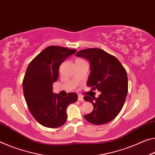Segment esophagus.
I'll list each match as a JSON object with an SVG mask.
<instances>
[{"instance_id": "esophagus-1", "label": "esophagus", "mask_w": 155, "mask_h": 155, "mask_svg": "<svg viewBox=\"0 0 155 155\" xmlns=\"http://www.w3.org/2000/svg\"><path fill=\"white\" fill-rule=\"evenodd\" d=\"M78 100L80 101H84V99H83V97L81 95H78Z\"/></svg>"}]
</instances>
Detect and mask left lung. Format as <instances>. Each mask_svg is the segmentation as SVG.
Returning <instances> with one entry per match:
<instances>
[{"instance_id":"1","label":"left lung","mask_w":155,"mask_h":155,"mask_svg":"<svg viewBox=\"0 0 155 155\" xmlns=\"http://www.w3.org/2000/svg\"><path fill=\"white\" fill-rule=\"evenodd\" d=\"M77 56L85 58L90 63L87 83L92 90H98L99 97L86 95L85 101L93 104L94 109L84 118L90 124L102 125L111 121L124 106L127 93V77L126 69L113 55L99 48L80 50Z\"/></svg>"}]
</instances>
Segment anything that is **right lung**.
I'll list each match as a JSON object with an SVG mask.
<instances>
[{
	"instance_id": "obj_1",
	"label": "right lung",
	"mask_w": 155,
	"mask_h": 155,
	"mask_svg": "<svg viewBox=\"0 0 155 155\" xmlns=\"http://www.w3.org/2000/svg\"><path fill=\"white\" fill-rule=\"evenodd\" d=\"M77 50L51 45L43 50L29 63L23 80L25 99L29 112L42 126L54 128L67 120L66 108L77 101L75 92L62 97L52 92L58 78V68L66 58Z\"/></svg>"
}]
</instances>
